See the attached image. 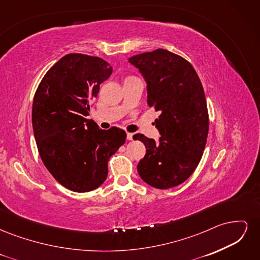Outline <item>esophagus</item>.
<instances>
[{
  "instance_id": "obj_1",
  "label": "esophagus",
  "mask_w": 260,
  "mask_h": 260,
  "mask_svg": "<svg viewBox=\"0 0 260 260\" xmlns=\"http://www.w3.org/2000/svg\"><path fill=\"white\" fill-rule=\"evenodd\" d=\"M132 139H133V133H130V132H128V133H127V140L131 141Z\"/></svg>"
}]
</instances>
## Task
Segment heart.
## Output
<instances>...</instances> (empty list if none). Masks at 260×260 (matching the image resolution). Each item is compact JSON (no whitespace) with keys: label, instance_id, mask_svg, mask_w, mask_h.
Here are the masks:
<instances>
[{"label":"heart","instance_id":"obj_1","mask_svg":"<svg viewBox=\"0 0 260 260\" xmlns=\"http://www.w3.org/2000/svg\"><path fill=\"white\" fill-rule=\"evenodd\" d=\"M130 79H136V78H133V77H128L127 79H125V80H130ZM125 80H124V81H125Z\"/></svg>","mask_w":260,"mask_h":260}]
</instances>
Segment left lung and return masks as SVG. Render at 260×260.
Instances as JSON below:
<instances>
[{
	"instance_id": "left-lung-1",
	"label": "left lung",
	"mask_w": 260,
	"mask_h": 260,
	"mask_svg": "<svg viewBox=\"0 0 260 260\" xmlns=\"http://www.w3.org/2000/svg\"><path fill=\"white\" fill-rule=\"evenodd\" d=\"M129 62L146 82L147 105L160 113L155 119L158 141L133 137L146 147L138 172L153 187L177 186L193 174L206 145L209 122L202 82L190 62L167 50L135 55Z\"/></svg>"
}]
</instances>
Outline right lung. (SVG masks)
Wrapping results in <instances>:
<instances>
[{
  "instance_id": "add662e5",
  "label": "right lung",
  "mask_w": 260,
  "mask_h": 260,
  "mask_svg": "<svg viewBox=\"0 0 260 260\" xmlns=\"http://www.w3.org/2000/svg\"><path fill=\"white\" fill-rule=\"evenodd\" d=\"M113 73L100 57L67 54L43 77L35 94L32 128L44 166L68 190H95L107 178V162L125 142L118 128L101 130L90 115L100 84Z\"/></svg>"
}]
</instances>
